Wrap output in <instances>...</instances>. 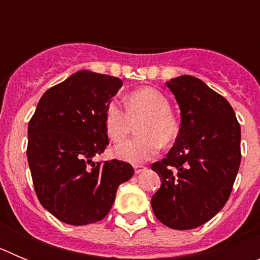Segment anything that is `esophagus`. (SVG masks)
<instances>
[{
  "instance_id": "esophagus-1",
  "label": "esophagus",
  "mask_w": 260,
  "mask_h": 260,
  "mask_svg": "<svg viewBox=\"0 0 260 260\" xmlns=\"http://www.w3.org/2000/svg\"><path fill=\"white\" fill-rule=\"evenodd\" d=\"M134 171H135V173L139 174V173H142V172H143V171H146V167H144V165L135 164L134 165Z\"/></svg>"
}]
</instances>
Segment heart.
Here are the masks:
<instances>
[{
	"instance_id": "heart-1",
	"label": "heart",
	"mask_w": 260,
	"mask_h": 260,
	"mask_svg": "<svg viewBox=\"0 0 260 260\" xmlns=\"http://www.w3.org/2000/svg\"><path fill=\"white\" fill-rule=\"evenodd\" d=\"M125 110L110 103L104 113V128L114 143L125 141L138 122V137L116 147L118 158L128 162H142L153 157L161 144H169L178 135V126L169 113L171 104L158 89L142 87L125 98Z\"/></svg>"
}]
</instances>
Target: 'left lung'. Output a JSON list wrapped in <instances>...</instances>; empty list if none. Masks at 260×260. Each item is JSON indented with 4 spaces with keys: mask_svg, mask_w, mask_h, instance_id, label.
<instances>
[{
    "mask_svg": "<svg viewBox=\"0 0 260 260\" xmlns=\"http://www.w3.org/2000/svg\"><path fill=\"white\" fill-rule=\"evenodd\" d=\"M181 110L176 143L152 171L161 180L155 216L177 231L198 228L225 206L241 164V127L233 108L198 78L167 82Z\"/></svg>",
    "mask_w": 260,
    "mask_h": 260,
    "instance_id": "8db88e82",
    "label": "left lung"
}]
</instances>
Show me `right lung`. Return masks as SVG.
<instances>
[{"mask_svg": "<svg viewBox=\"0 0 260 260\" xmlns=\"http://www.w3.org/2000/svg\"><path fill=\"white\" fill-rule=\"evenodd\" d=\"M122 80L77 71L41 96L28 123L27 158L41 206L70 225L100 221L121 183L133 177L128 162H95L109 144L104 113Z\"/></svg>", "mask_w": 260, "mask_h": 260, "instance_id": "1", "label": "right lung"}]
</instances>
